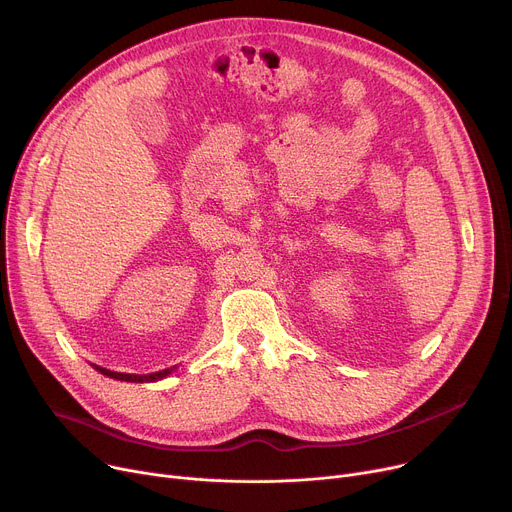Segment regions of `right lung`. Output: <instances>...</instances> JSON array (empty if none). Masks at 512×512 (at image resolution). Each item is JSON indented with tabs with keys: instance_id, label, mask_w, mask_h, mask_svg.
Here are the masks:
<instances>
[{
	"instance_id": "right-lung-1",
	"label": "right lung",
	"mask_w": 512,
	"mask_h": 512,
	"mask_svg": "<svg viewBox=\"0 0 512 512\" xmlns=\"http://www.w3.org/2000/svg\"><path fill=\"white\" fill-rule=\"evenodd\" d=\"M101 374L109 376V378H116V380H126V382H154V380H160L164 376H168L170 372H173V368H166V370H160V372H154V374H146V376H138V374H122V372H111V370H105V368H99L95 366Z\"/></svg>"
}]
</instances>
